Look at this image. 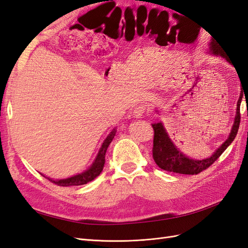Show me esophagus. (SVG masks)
Returning <instances> with one entry per match:
<instances>
[{"label": "esophagus", "instance_id": "1", "mask_svg": "<svg viewBox=\"0 0 248 248\" xmlns=\"http://www.w3.org/2000/svg\"><path fill=\"white\" fill-rule=\"evenodd\" d=\"M148 110H149V108H147L146 106H139L134 108L133 115L136 118H140L141 116H144Z\"/></svg>", "mask_w": 248, "mask_h": 248}]
</instances>
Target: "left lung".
I'll list each match as a JSON object with an SVG mask.
<instances>
[{
    "instance_id": "8db88e82",
    "label": "left lung",
    "mask_w": 248,
    "mask_h": 248,
    "mask_svg": "<svg viewBox=\"0 0 248 248\" xmlns=\"http://www.w3.org/2000/svg\"><path fill=\"white\" fill-rule=\"evenodd\" d=\"M209 52H211L216 56H221L231 63V59L227 56L226 51L220 47L213 39L210 42ZM243 97V91L240 93L239 100L237 102V110L236 116L234 120V124H232V130L228 140L223 142V144L216 150L213 155L209 158L197 160L189 158V157L185 156L181 151L176 148V146L172 144V141L169 138L167 130L161 122L152 124L154 129V140H153V158L161 170H168V171H174L178 174H184V175H198L199 172L208 169L211 164L215 162V160L223 153L231 144L232 141L235 140L237 132L240 125V104Z\"/></svg>"
}]
</instances>
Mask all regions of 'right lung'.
I'll use <instances>...</instances> for the list:
<instances>
[{
	"mask_svg": "<svg viewBox=\"0 0 248 248\" xmlns=\"http://www.w3.org/2000/svg\"><path fill=\"white\" fill-rule=\"evenodd\" d=\"M116 132H117L116 128L111 130V132L108 134V138L104 140L103 144L99 150L98 154H97L96 159L94 160L92 166L90 167L87 170H85L84 172H81V174H78V175H76V176L67 178V179H62V180H52L50 178L46 177L44 175H42V176L48 179L50 182L55 183L59 186H78V185L87 184L88 182L92 181V180H94L97 176L100 175V172L103 170L104 163H106L107 150L111 142L112 139H114V137L116 136Z\"/></svg>",
	"mask_w": 248,
	"mask_h": 248,
	"instance_id": "right-lung-1",
	"label": "right lung"
}]
</instances>
